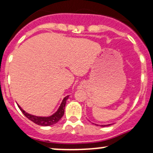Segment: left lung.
I'll return each instance as SVG.
<instances>
[{"label": "left lung", "instance_id": "left-lung-1", "mask_svg": "<svg viewBox=\"0 0 153 153\" xmlns=\"http://www.w3.org/2000/svg\"><path fill=\"white\" fill-rule=\"evenodd\" d=\"M95 125H96V126H98V124H95ZM112 124H101V125H100V126H110V125H112Z\"/></svg>", "mask_w": 153, "mask_h": 153}]
</instances>
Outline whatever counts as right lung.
Masks as SVG:
<instances>
[{
	"label": "right lung",
	"instance_id": "add662e5",
	"mask_svg": "<svg viewBox=\"0 0 153 153\" xmlns=\"http://www.w3.org/2000/svg\"><path fill=\"white\" fill-rule=\"evenodd\" d=\"M69 95H67L65 98L63 99L62 102H61V105H60L59 108L58 109V110L55 112L54 114H52L50 116H36V115H31V114L28 113L26 111H24L22 108L18 104V107L21 109V112H23L24 115L27 117L28 119L32 121V122H34L35 124L40 125V126H51V125L55 124L56 123H58L59 121V120L61 119L63 117L64 114V109H65L66 103H67V101L69 98Z\"/></svg>",
	"mask_w": 153,
	"mask_h": 153
}]
</instances>
